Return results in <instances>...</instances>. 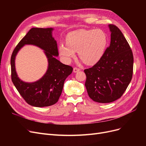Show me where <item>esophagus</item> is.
Returning a JSON list of instances; mask_svg holds the SVG:
<instances>
[{
  "instance_id": "34e87169",
  "label": "esophagus",
  "mask_w": 146,
  "mask_h": 146,
  "mask_svg": "<svg viewBox=\"0 0 146 146\" xmlns=\"http://www.w3.org/2000/svg\"><path fill=\"white\" fill-rule=\"evenodd\" d=\"M80 70V68H77V67H74V68H73V72H74V73H77V72H79Z\"/></svg>"
}]
</instances>
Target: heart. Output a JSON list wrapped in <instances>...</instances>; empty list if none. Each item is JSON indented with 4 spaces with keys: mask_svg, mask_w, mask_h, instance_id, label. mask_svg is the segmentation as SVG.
<instances>
[{
    "mask_svg": "<svg viewBox=\"0 0 146 146\" xmlns=\"http://www.w3.org/2000/svg\"><path fill=\"white\" fill-rule=\"evenodd\" d=\"M106 34L101 29H79L68 33L66 43L58 50L66 61H70L78 51L79 58L87 65H94L104 55L107 45Z\"/></svg>",
    "mask_w": 146,
    "mask_h": 146,
    "instance_id": "1",
    "label": "heart"
}]
</instances>
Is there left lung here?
<instances>
[{"label":"left lung","instance_id":"1","mask_svg":"<svg viewBox=\"0 0 146 146\" xmlns=\"http://www.w3.org/2000/svg\"><path fill=\"white\" fill-rule=\"evenodd\" d=\"M111 42L102 58L85 69V86L89 96L99 103H110L124 93L131 80L133 55L124 35L115 25H109Z\"/></svg>","mask_w":146,"mask_h":146}]
</instances>
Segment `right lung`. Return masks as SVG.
<instances>
[{"instance_id": "add662e5", "label": "right lung", "mask_w": 146, "mask_h": 146, "mask_svg": "<svg viewBox=\"0 0 146 146\" xmlns=\"http://www.w3.org/2000/svg\"><path fill=\"white\" fill-rule=\"evenodd\" d=\"M54 28H33L14 49L11 59V77L15 86L22 97L30 105L35 107L48 106L55 104L62 92L66 79L73 68L61 63L57 41L52 36ZM25 44H33L44 51L48 58V70L43 77L34 82H25L18 77L15 68V58Z\"/></svg>"}]
</instances>
